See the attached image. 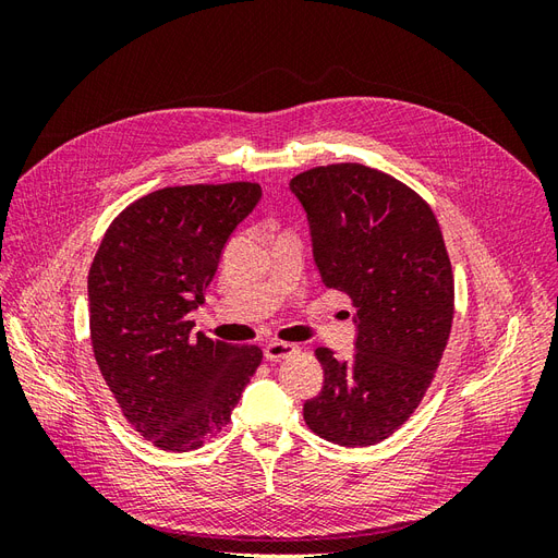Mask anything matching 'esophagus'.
<instances>
[{"label": "esophagus", "mask_w": 558, "mask_h": 558, "mask_svg": "<svg viewBox=\"0 0 558 558\" xmlns=\"http://www.w3.org/2000/svg\"><path fill=\"white\" fill-rule=\"evenodd\" d=\"M293 353H298V347L289 344V342H269V344H265V359L269 363H279L283 359L293 356Z\"/></svg>", "instance_id": "34e87169"}]
</instances>
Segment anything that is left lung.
<instances>
[{
	"label": "left lung",
	"mask_w": 558,
	"mask_h": 558,
	"mask_svg": "<svg viewBox=\"0 0 558 558\" xmlns=\"http://www.w3.org/2000/svg\"><path fill=\"white\" fill-rule=\"evenodd\" d=\"M307 214L312 256L328 289L353 300V356L316 349L324 386L307 426L335 445L369 447L424 398L453 318V275L435 214L408 185L342 162L291 179Z\"/></svg>",
	"instance_id": "left-lung-1"
}]
</instances>
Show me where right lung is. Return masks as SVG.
Instances as JSON below:
<instances>
[{"label":"right lung","mask_w":558,"mask_h":558,"mask_svg":"<svg viewBox=\"0 0 558 558\" xmlns=\"http://www.w3.org/2000/svg\"><path fill=\"white\" fill-rule=\"evenodd\" d=\"M258 183L177 185L116 218L88 275L90 340L113 398L146 440L191 451L221 430L263 361L258 347L193 335L191 312Z\"/></svg>","instance_id":"obj_1"}]
</instances>
